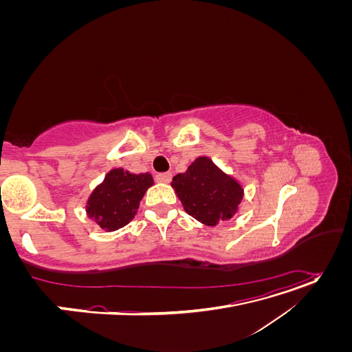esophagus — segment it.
<instances>
[{
  "label": "esophagus",
  "mask_w": 352,
  "mask_h": 352,
  "mask_svg": "<svg viewBox=\"0 0 352 352\" xmlns=\"http://www.w3.org/2000/svg\"><path fill=\"white\" fill-rule=\"evenodd\" d=\"M155 179L158 180V182L168 184L170 180H172V173H170V172H166V173H158V175L155 176Z\"/></svg>",
  "instance_id": "34e87169"
}]
</instances>
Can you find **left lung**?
I'll list each match as a JSON object with an SVG mask.
<instances>
[{"label":"left lung","mask_w":352,"mask_h":352,"mask_svg":"<svg viewBox=\"0 0 352 352\" xmlns=\"http://www.w3.org/2000/svg\"><path fill=\"white\" fill-rule=\"evenodd\" d=\"M172 186L188 214L207 226L230 219L243 197L242 186L208 157H198L185 173L173 177Z\"/></svg>","instance_id":"obj_1"}]
</instances>
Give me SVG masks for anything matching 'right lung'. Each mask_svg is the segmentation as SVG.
I'll list each match as a JSON object with an SVG mask.
<instances>
[{
	"mask_svg": "<svg viewBox=\"0 0 352 352\" xmlns=\"http://www.w3.org/2000/svg\"><path fill=\"white\" fill-rule=\"evenodd\" d=\"M153 184L150 173L132 175L123 168H114L91 194L88 216L105 230L120 229L135 217L144 194Z\"/></svg>",
	"mask_w": 352,
	"mask_h": 352,
	"instance_id": "right-lung-1",
	"label": "right lung"
}]
</instances>
